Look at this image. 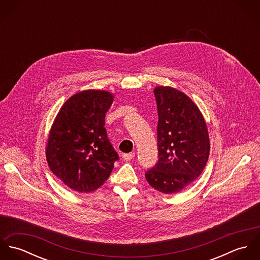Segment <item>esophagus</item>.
Returning a JSON list of instances; mask_svg holds the SVG:
<instances>
[{
  "label": "esophagus",
  "instance_id": "esophagus-1",
  "mask_svg": "<svg viewBox=\"0 0 260 260\" xmlns=\"http://www.w3.org/2000/svg\"><path fill=\"white\" fill-rule=\"evenodd\" d=\"M134 157H135V153H133V152H131V153H126V154H123V155H122V158H123L124 160H126V161L132 160Z\"/></svg>",
  "mask_w": 260,
  "mask_h": 260
}]
</instances>
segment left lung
<instances>
[{
	"mask_svg": "<svg viewBox=\"0 0 260 260\" xmlns=\"http://www.w3.org/2000/svg\"><path fill=\"white\" fill-rule=\"evenodd\" d=\"M154 95L159 159L145 177L157 191L173 194L202 173L209 156V135L202 113L183 92L158 86Z\"/></svg>",
	"mask_w": 260,
	"mask_h": 260,
	"instance_id": "obj_1",
	"label": "left lung"
}]
</instances>
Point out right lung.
I'll use <instances>...</instances> for the list:
<instances>
[{
  "label": "right lung",
  "instance_id": "obj_1",
  "mask_svg": "<svg viewBox=\"0 0 260 260\" xmlns=\"http://www.w3.org/2000/svg\"><path fill=\"white\" fill-rule=\"evenodd\" d=\"M114 95L85 90L70 97L51 127L46 157L52 172L72 190L88 193L103 185L118 154L105 129Z\"/></svg>",
  "mask_w": 260,
  "mask_h": 260
}]
</instances>
